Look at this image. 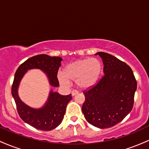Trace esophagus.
Returning <instances> with one entry per match:
<instances>
[{"instance_id":"obj_1","label":"esophagus","mask_w":149,"mask_h":149,"mask_svg":"<svg viewBox=\"0 0 149 149\" xmlns=\"http://www.w3.org/2000/svg\"><path fill=\"white\" fill-rule=\"evenodd\" d=\"M77 94H78V92L77 91V90H73L72 92H71V95H72L73 97H74L75 95H76Z\"/></svg>"}]
</instances>
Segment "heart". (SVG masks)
Here are the masks:
<instances>
[{
  "instance_id": "1",
  "label": "heart",
  "mask_w": 149,
  "mask_h": 149,
  "mask_svg": "<svg viewBox=\"0 0 149 149\" xmlns=\"http://www.w3.org/2000/svg\"><path fill=\"white\" fill-rule=\"evenodd\" d=\"M102 72V62L97 58L78 59L70 63L57 78L62 86L66 87L69 81H76L78 88L88 90L97 84Z\"/></svg>"
}]
</instances>
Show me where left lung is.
Instances as JSON below:
<instances>
[{
	"label": "left lung",
	"instance_id": "1",
	"mask_svg": "<svg viewBox=\"0 0 149 149\" xmlns=\"http://www.w3.org/2000/svg\"><path fill=\"white\" fill-rule=\"evenodd\" d=\"M104 76L90 90L84 91L82 111L90 124L104 129L122 121L134 104L136 80L127 64L108 53L99 52Z\"/></svg>",
	"mask_w": 149,
	"mask_h": 149
}]
</instances>
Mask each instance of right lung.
<instances>
[{
	"label": "right lung",
	"mask_w": 149,
	"mask_h": 149,
	"mask_svg": "<svg viewBox=\"0 0 149 149\" xmlns=\"http://www.w3.org/2000/svg\"><path fill=\"white\" fill-rule=\"evenodd\" d=\"M59 57H50L47 54H38L29 58L18 67L15 74L12 86V95L17 106L19 117L37 130L49 131L59 126L64 118L67 104L72 99L71 95H61L58 92L50 90L47 102L40 109L29 107L20 100L18 95V88L21 80L28 70L37 69L47 75L49 85L58 87L57 72L61 61Z\"/></svg>",
	"instance_id": "obj_1"
}]
</instances>
